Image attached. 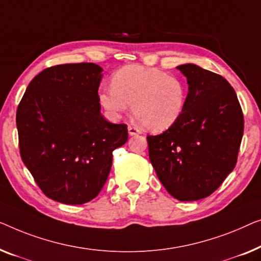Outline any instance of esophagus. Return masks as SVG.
<instances>
[{
	"label": "esophagus",
	"mask_w": 261,
	"mask_h": 261,
	"mask_svg": "<svg viewBox=\"0 0 261 261\" xmlns=\"http://www.w3.org/2000/svg\"><path fill=\"white\" fill-rule=\"evenodd\" d=\"M127 131H129V135L130 136H135V135H138L139 134V130L137 129V127L132 126V125H129V127H127Z\"/></svg>",
	"instance_id": "1"
}]
</instances>
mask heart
<instances>
[{
	"instance_id": "heart-1",
	"label": "heart",
	"mask_w": 261,
	"mask_h": 261,
	"mask_svg": "<svg viewBox=\"0 0 261 261\" xmlns=\"http://www.w3.org/2000/svg\"><path fill=\"white\" fill-rule=\"evenodd\" d=\"M98 101L111 118H118L132 104V113L143 127L162 132L185 112L187 85L160 68L130 65L112 75L111 87L98 93Z\"/></svg>"
}]
</instances>
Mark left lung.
I'll return each mask as SVG.
<instances>
[{"mask_svg":"<svg viewBox=\"0 0 261 261\" xmlns=\"http://www.w3.org/2000/svg\"><path fill=\"white\" fill-rule=\"evenodd\" d=\"M177 69L188 83L185 112L170 129L146 137L149 159L171 196L196 201L214 193L236 167L244 116L223 76L194 64Z\"/></svg>","mask_w":261,"mask_h":261,"instance_id":"8db88e82","label":"left lung"}]
</instances>
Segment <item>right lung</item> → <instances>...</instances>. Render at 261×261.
<instances>
[{"instance_id": "add662e5", "label": "right lung", "mask_w": 261, "mask_h": 261, "mask_svg": "<svg viewBox=\"0 0 261 261\" xmlns=\"http://www.w3.org/2000/svg\"><path fill=\"white\" fill-rule=\"evenodd\" d=\"M102 68L92 62L43 69L29 83L16 112L21 159L47 197L66 204L93 200L127 141L125 124L100 113Z\"/></svg>"}]
</instances>
